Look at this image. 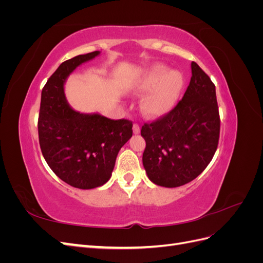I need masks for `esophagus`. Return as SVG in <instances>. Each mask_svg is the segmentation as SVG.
<instances>
[{
  "mask_svg": "<svg viewBox=\"0 0 263 263\" xmlns=\"http://www.w3.org/2000/svg\"><path fill=\"white\" fill-rule=\"evenodd\" d=\"M133 130H134V134H139L140 133V126L138 124H134L133 126Z\"/></svg>",
  "mask_w": 263,
  "mask_h": 263,
  "instance_id": "1",
  "label": "esophagus"
}]
</instances>
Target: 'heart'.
Segmentation results:
<instances>
[{
	"label": "heart",
	"mask_w": 263,
	"mask_h": 263,
	"mask_svg": "<svg viewBox=\"0 0 263 263\" xmlns=\"http://www.w3.org/2000/svg\"><path fill=\"white\" fill-rule=\"evenodd\" d=\"M184 85V77L179 70L169 69L161 62L147 67L138 77L134 90L144 93L141 109L148 117H160L169 113L176 104Z\"/></svg>",
	"instance_id": "b5f03b06"
}]
</instances>
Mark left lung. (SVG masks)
<instances>
[{
  "label": "left lung",
  "instance_id": "1",
  "mask_svg": "<svg viewBox=\"0 0 263 263\" xmlns=\"http://www.w3.org/2000/svg\"><path fill=\"white\" fill-rule=\"evenodd\" d=\"M192 77L171 112L141 127L146 141L142 164L155 184L178 187L197 178L217 149L220 121L210 77L191 63Z\"/></svg>",
  "mask_w": 263,
  "mask_h": 263
}]
</instances>
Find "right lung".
Here are the masks:
<instances>
[{
	"instance_id": "obj_1",
	"label": "right lung",
	"mask_w": 263,
	"mask_h": 263,
	"mask_svg": "<svg viewBox=\"0 0 263 263\" xmlns=\"http://www.w3.org/2000/svg\"><path fill=\"white\" fill-rule=\"evenodd\" d=\"M99 54H79L61 63L42 91L38 118L39 145L46 162L63 182L82 190L105 184L118 151L133 136L130 121L80 113L66 99L68 77Z\"/></svg>"
}]
</instances>
